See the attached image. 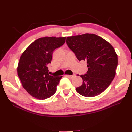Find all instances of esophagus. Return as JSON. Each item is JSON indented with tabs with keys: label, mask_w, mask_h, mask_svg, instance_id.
<instances>
[{
	"label": "esophagus",
	"mask_w": 132,
	"mask_h": 132,
	"mask_svg": "<svg viewBox=\"0 0 132 132\" xmlns=\"http://www.w3.org/2000/svg\"><path fill=\"white\" fill-rule=\"evenodd\" d=\"M65 76L67 77L71 78H73V77H74V76H75V74H73V75H68V74H67V75H65Z\"/></svg>",
	"instance_id": "34e87169"
}]
</instances>
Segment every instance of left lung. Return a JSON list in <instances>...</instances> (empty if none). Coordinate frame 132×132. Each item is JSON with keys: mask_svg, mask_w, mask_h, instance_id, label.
Wrapping results in <instances>:
<instances>
[{"mask_svg": "<svg viewBox=\"0 0 132 132\" xmlns=\"http://www.w3.org/2000/svg\"><path fill=\"white\" fill-rule=\"evenodd\" d=\"M66 44L79 61H87L88 70L80 76L83 82L76 88L79 94L91 97L106 90L116 76L118 57L113 47L99 36L85 34L67 37Z\"/></svg>", "mask_w": 132, "mask_h": 132, "instance_id": "obj_1", "label": "left lung"}]
</instances>
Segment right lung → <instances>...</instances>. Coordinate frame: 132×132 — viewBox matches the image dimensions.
<instances>
[{
    "mask_svg": "<svg viewBox=\"0 0 132 132\" xmlns=\"http://www.w3.org/2000/svg\"><path fill=\"white\" fill-rule=\"evenodd\" d=\"M66 37H45L35 40L23 52L17 73L24 89L37 99H48L56 92L62 76L50 75L48 65L54 51L65 43Z\"/></svg>",
    "mask_w": 132,
    "mask_h": 132,
    "instance_id": "1",
    "label": "right lung"
}]
</instances>
